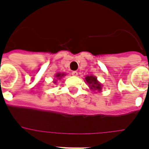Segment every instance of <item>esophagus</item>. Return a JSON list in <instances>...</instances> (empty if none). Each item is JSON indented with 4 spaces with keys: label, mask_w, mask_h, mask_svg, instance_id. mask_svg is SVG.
<instances>
[{
    "label": "esophagus",
    "mask_w": 149,
    "mask_h": 149,
    "mask_svg": "<svg viewBox=\"0 0 149 149\" xmlns=\"http://www.w3.org/2000/svg\"><path fill=\"white\" fill-rule=\"evenodd\" d=\"M72 75L73 77H77V75H78V72H77V71H72Z\"/></svg>",
    "instance_id": "1"
}]
</instances>
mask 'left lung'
<instances>
[{
  "label": "left lung",
  "instance_id": "8db88e82",
  "mask_svg": "<svg viewBox=\"0 0 149 149\" xmlns=\"http://www.w3.org/2000/svg\"><path fill=\"white\" fill-rule=\"evenodd\" d=\"M85 79L87 83L89 84L90 88L92 90H97V91H101L102 87L99 83L97 82V78L93 76H87L85 77Z\"/></svg>",
  "mask_w": 149,
  "mask_h": 149
}]
</instances>
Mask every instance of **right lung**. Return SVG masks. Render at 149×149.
Returning a JSON list of instances; mask_svg holds the SVG:
<instances>
[{
	"mask_svg": "<svg viewBox=\"0 0 149 149\" xmlns=\"http://www.w3.org/2000/svg\"><path fill=\"white\" fill-rule=\"evenodd\" d=\"M62 76H64V74H61V73H58V74L56 75V77H57V79H60L61 77H62ZM56 82V80L55 81H54V83Z\"/></svg>",
	"mask_w": 149,
	"mask_h": 149,
	"instance_id": "right-lung-1",
	"label": "right lung"
}]
</instances>
